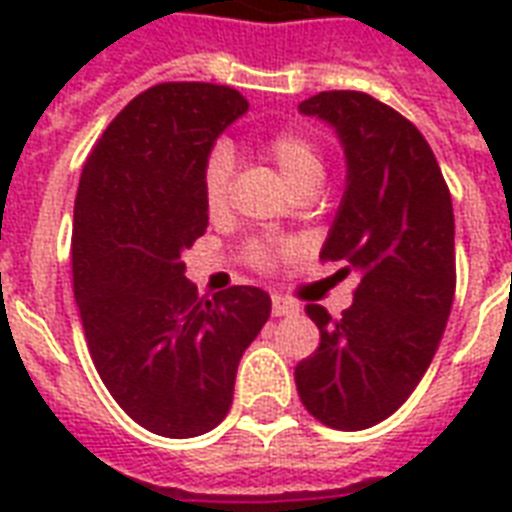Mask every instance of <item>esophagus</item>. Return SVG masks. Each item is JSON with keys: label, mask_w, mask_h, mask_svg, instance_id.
<instances>
[{"label": "esophagus", "mask_w": 512, "mask_h": 512, "mask_svg": "<svg viewBox=\"0 0 512 512\" xmlns=\"http://www.w3.org/2000/svg\"><path fill=\"white\" fill-rule=\"evenodd\" d=\"M289 313H297V305L284 300V297L273 295V316H289Z\"/></svg>", "instance_id": "esophagus-1"}]
</instances>
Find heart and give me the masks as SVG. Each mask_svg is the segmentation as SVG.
<instances>
[{"instance_id":"1","label":"heart","mask_w":512,"mask_h":512,"mask_svg":"<svg viewBox=\"0 0 512 512\" xmlns=\"http://www.w3.org/2000/svg\"><path fill=\"white\" fill-rule=\"evenodd\" d=\"M265 154L276 164V170L287 180L292 191L308 188V185L324 183V159L319 146L303 132H279L265 143ZM228 180H231V154L217 148L207 159L204 167V201L215 212L225 204L228 196ZM257 257L268 260L265 247H257Z\"/></svg>"}]
</instances>
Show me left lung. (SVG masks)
I'll return each instance as SVG.
<instances>
[{
  "label": "left lung",
  "instance_id": "left-lung-1",
  "mask_svg": "<svg viewBox=\"0 0 512 512\" xmlns=\"http://www.w3.org/2000/svg\"><path fill=\"white\" fill-rule=\"evenodd\" d=\"M297 108L329 124L345 154L321 257L361 276L342 319L305 308L321 345L297 364V393L329 428L364 430L412 396L444 337L457 284L452 196L428 140L372 95L319 92Z\"/></svg>",
  "mask_w": 512,
  "mask_h": 512
}]
</instances>
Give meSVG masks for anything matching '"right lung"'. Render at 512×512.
Instances as JSON below:
<instances>
[{
  "label": "right lung",
  "instance_id": "add662e5",
  "mask_svg": "<svg viewBox=\"0 0 512 512\" xmlns=\"http://www.w3.org/2000/svg\"><path fill=\"white\" fill-rule=\"evenodd\" d=\"M249 103L231 87L156 84L108 124L74 204V297L87 348L116 404L156 436L217 428L271 297H201L183 249L209 225L204 167Z\"/></svg>",
  "mask_w": 512,
  "mask_h": 512
}]
</instances>
